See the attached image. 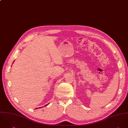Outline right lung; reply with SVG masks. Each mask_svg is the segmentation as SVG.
Returning a JSON list of instances; mask_svg holds the SVG:
<instances>
[{
  "instance_id": "right-lung-1",
  "label": "right lung",
  "mask_w": 128,
  "mask_h": 128,
  "mask_svg": "<svg viewBox=\"0 0 128 128\" xmlns=\"http://www.w3.org/2000/svg\"><path fill=\"white\" fill-rule=\"evenodd\" d=\"M48 104H49V103H48ZM48 104H46V106H47V105H48ZM42 108V107H40V108ZM36 109H38V108H36Z\"/></svg>"
}]
</instances>
